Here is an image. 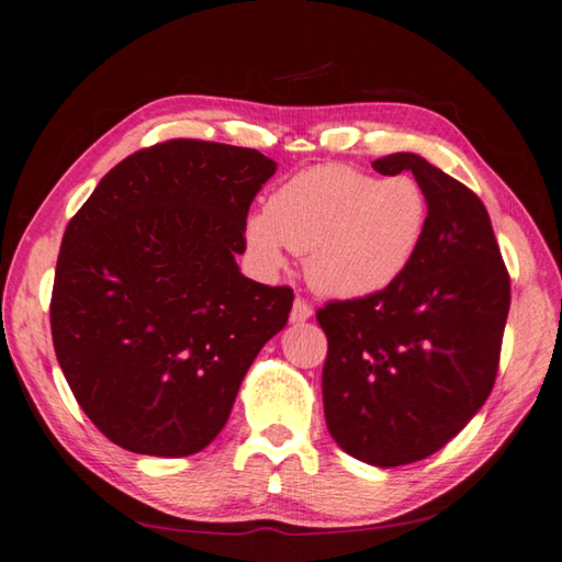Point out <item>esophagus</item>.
Here are the masks:
<instances>
[{"instance_id": "esophagus-1", "label": "esophagus", "mask_w": 562, "mask_h": 562, "mask_svg": "<svg viewBox=\"0 0 562 562\" xmlns=\"http://www.w3.org/2000/svg\"><path fill=\"white\" fill-rule=\"evenodd\" d=\"M312 317V307L304 300H294L292 304V312H290V322H294V325H302V322H307Z\"/></svg>"}]
</instances>
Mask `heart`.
Returning <instances> with one entry per match:
<instances>
[{
  "instance_id": "1",
  "label": "heart",
  "mask_w": 562,
  "mask_h": 562,
  "mask_svg": "<svg viewBox=\"0 0 562 562\" xmlns=\"http://www.w3.org/2000/svg\"><path fill=\"white\" fill-rule=\"evenodd\" d=\"M429 223V198L412 176L376 180L325 164L304 168L272 190L268 207L245 223V240L265 268L288 250L304 252L312 288L339 300L369 297L406 272Z\"/></svg>"
}]
</instances>
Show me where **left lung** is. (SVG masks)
I'll return each mask as SVG.
<instances>
[{"label": "left lung", "mask_w": 562, "mask_h": 562, "mask_svg": "<svg viewBox=\"0 0 562 562\" xmlns=\"http://www.w3.org/2000/svg\"><path fill=\"white\" fill-rule=\"evenodd\" d=\"M412 170L429 198L414 262L386 290L317 310L327 429L355 459L392 469L443 449L496 382L510 278L481 198L416 154L374 160Z\"/></svg>", "instance_id": "left-lung-1"}]
</instances>
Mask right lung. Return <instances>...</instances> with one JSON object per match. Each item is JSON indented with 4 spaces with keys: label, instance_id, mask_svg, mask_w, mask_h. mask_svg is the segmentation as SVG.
<instances>
[{
    "label": "right lung",
    "instance_id": "add662e5",
    "mask_svg": "<svg viewBox=\"0 0 562 562\" xmlns=\"http://www.w3.org/2000/svg\"><path fill=\"white\" fill-rule=\"evenodd\" d=\"M278 164L173 138L123 158L66 225L52 337L76 402L121 449L203 451L294 294L247 280V211Z\"/></svg>",
    "mask_w": 562,
    "mask_h": 562
}]
</instances>
